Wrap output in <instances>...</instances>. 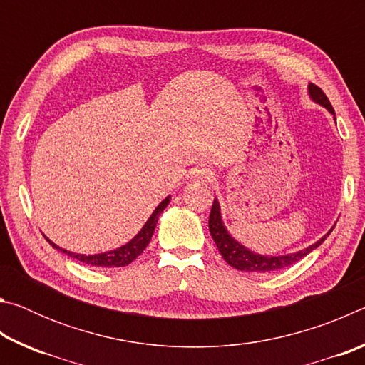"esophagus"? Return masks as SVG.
<instances>
[{
    "label": "esophagus",
    "mask_w": 365,
    "mask_h": 365,
    "mask_svg": "<svg viewBox=\"0 0 365 365\" xmlns=\"http://www.w3.org/2000/svg\"><path fill=\"white\" fill-rule=\"evenodd\" d=\"M212 177H214L212 172L206 168H197L193 170V178H196V180L200 182H211Z\"/></svg>",
    "instance_id": "34e87169"
}]
</instances>
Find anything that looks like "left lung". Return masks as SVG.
Masks as SVG:
<instances>
[{"label": "left lung", "mask_w": 365, "mask_h": 365, "mask_svg": "<svg viewBox=\"0 0 365 365\" xmlns=\"http://www.w3.org/2000/svg\"><path fill=\"white\" fill-rule=\"evenodd\" d=\"M307 91H309V96H311V100L314 103L320 104V106H324L333 115V120H336L335 110H333L329 98L325 96L324 91L320 90L319 86L312 85V83H309ZM333 228H335V225L330 228L329 233L324 235L322 238L317 240L316 243L307 246V248H304V250L289 252V255H282V256H267V255H257V252L248 250L246 246L237 242V240H235L232 235L228 233V230L224 225V220H222L220 205H219L217 197L214 200L211 214H209V232H211L222 257H224L225 262L230 264L233 269L242 270V272H274L279 269H285V267H288V265L298 262L299 259L307 256L309 252L314 251L317 246L322 245L324 240L329 237Z\"/></svg>", "instance_id": "obj_1"}]
</instances>
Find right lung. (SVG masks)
<instances>
[{"label":"right lung","instance_id":"1","mask_svg":"<svg viewBox=\"0 0 365 365\" xmlns=\"http://www.w3.org/2000/svg\"><path fill=\"white\" fill-rule=\"evenodd\" d=\"M169 202H170V196L165 197L163 202H159V206L154 209L151 217L146 220V224L141 227V230L137 235H135L130 242L122 245L120 248L110 250V251H106V252H100V255H77V252H72V251L59 248V246L54 245L51 240L46 238V237L45 238L54 250L64 252V255L77 259V261L83 262V264L93 265V267H125V265L133 262L135 259H137L141 255V252L145 251L148 243L151 242V237L154 233V228H156L159 215L163 214V211L165 207H168Z\"/></svg>","mask_w":365,"mask_h":365}]
</instances>
